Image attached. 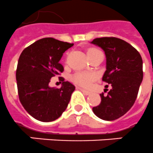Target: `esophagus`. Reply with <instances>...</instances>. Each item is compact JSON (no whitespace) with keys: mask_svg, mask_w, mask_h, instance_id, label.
Returning a JSON list of instances; mask_svg holds the SVG:
<instances>
[{"mask_svg":"<svg viewBox=\"0 0 153 153\" xmlns=\"http://www.w3.org/2000/svg\"><path fill=\"white\" fill-rule=\"evenodd\" d=\"M79 89H80L81 91L82 92L83 94H85V95H89V94H90V92L87 91V90H85V89H82V88H79Z\"/></svg>","mask_w":153,"mask_h":153,"instance_id":"34e87169","label":"esophagus"}]
</instances>
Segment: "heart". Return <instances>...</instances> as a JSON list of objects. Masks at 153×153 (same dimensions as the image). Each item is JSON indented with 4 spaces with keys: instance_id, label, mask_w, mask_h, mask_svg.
I'll use <instances>...</instances> for the list:
<instances>
[{
    "instance_id": "1",
    "label": "heart",
    "mask_w": 153,
    "mask_h": 153,
    "mask_svg": "<svg viewBox=\"0 0 153 153\" xmlns=\"http://www.w3.org/2000/svg\"><path fill=\"white\" fill-rule=\"evenodd\" d=\"M97 50V48H89L87 51V55ZM71 79V81L73 82H74L77 85H81V86L85 88H89L94 81L96 80L97 75L94 73L78 72L73 74Z\"/></svg>"
}]
</instances>
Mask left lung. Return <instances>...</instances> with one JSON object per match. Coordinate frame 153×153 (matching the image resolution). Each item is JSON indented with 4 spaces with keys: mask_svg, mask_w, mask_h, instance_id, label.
<instances>
[{
    "mask_svg": "<svg viewBox=\"0 0 153 153\" xmlns=\"http://www.w3.org/2000/svg\"><path fill=\"white\" fill-rule=\"evenodd\" d=\"M92 43L105 51L106 71L102 81L111 86L107 95L100 94L101 101L93 111L101 120L112 121L126 114L134 104L143 79L142 59L136 48L120 38H98Z\"/></svg>",
    "mask_w": 153,
    "mask_h": 153,
    "instance_id": "left-lung-1",
    "label": "left lung"
}]
</instances>
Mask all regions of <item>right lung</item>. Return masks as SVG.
Instances as JSON below:
<instances>
[{"label": "right lung", "instance_id": "right-lung-1", "mask_svg": "<svg viewBox=\"0 0 153 153\" xmlns=\"http://www.w3.org/2000/svg\"><path fill=\"white\" fill-rule=\"evenodd\" d=\"M74 44L53 38H42L23 49L19 58L16 82L19 98L25 110L37 120L52 122L62 115L70 101L74 85L63 82L59 89L48 86L51 78L59 75L63 53Z\"/></svg>", "mask_w": 153, "mask_h": 153}]
</instances>
